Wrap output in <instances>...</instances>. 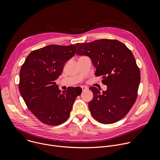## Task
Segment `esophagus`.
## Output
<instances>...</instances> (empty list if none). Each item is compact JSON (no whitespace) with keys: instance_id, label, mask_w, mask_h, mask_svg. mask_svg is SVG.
Listing matches in <instances>:
<instances>
[{"instance_id":"obj_1","label":"esophagus","mask_w":160,"mask_h":160,"mask_svg":"<svg viewBox=\"0 0 160 160\" xmlns=\"http://www.w3.org/2000/svg\"><path fill=\"white\" fill-rule=\"evenodd\" d=\"M81 88H82V90H85L88 89V87L86 86H81Z\"/></svg>"}]
</instances>
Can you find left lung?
I'll use <instances>...</instances> for the list:
<instances>
[{
    "mask_svg": "<svg viewBox=\"0 0 160 160\" xmlns=\"http://www.w3.org/2000/svg\"><path fill=\"white\" fill-rule=\"evenodd\" d=\"M77 45V54L90 58L96 67V76H102V83L108 88L101 92L97 87H90L94 94L88 102L91 115L103 124L120 120L134 104L141 81L132 51L117 40L100 39Z\"/></svg>",
    "mask_w": 160,
    "mask_h": 160,
    "instance_id": "8db88e82",
    "label": "left lung"
}]
</instances>
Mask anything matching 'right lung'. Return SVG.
<instances>
[{"mask_svg":"<svg viewBox=\"0 0 160 160\" xmlns=\"http://www.w3.org/2000/svg\"><path fill=\"white\" fill-rule=\"evenodd\" d=\"M76 51L75 44L48 45L32 51L21 66L20 94L28 109L44 124L57 126L66 122L82 92L73 87L61 92L55 82Z\"/></svg>","mask_w":160,"mask_h":160,"instance_id":"1","label":"right lung"}]
</instances>
